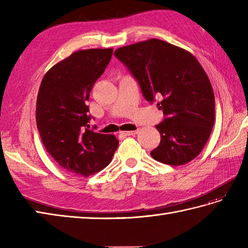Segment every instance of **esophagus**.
Returning <instances> with one entry per match:
<instances>
[{"mask_svg": "<svg viewBox=\"0 0 248 248\" xmlns=\"http://www.w3.org/2000/svg\"><path fill=\"white\" fill-rule=\"evenodd\" d=\"M124 136H129V135H136L138 134V131H123V132H120Z\"/></svg>", "mask_w": 248, "mask_h": 248, "instance_id": "obj_1", "label": "esophagus"}]
</instances>
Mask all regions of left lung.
<instances>
[{
	"mask_svg": "<svg viewBox=\"0 0 248 248\" xmlns=\"http://www.w3.org/2000/svg\"><path fill=\"white\" fill-rule=\"evenodd\" d=\"M139 81L147 101L166 118L156 125L161 143L150 152L157 162L184 165L207 143L215 119L214 93L191 52L160 39L124 46L114 52Z\"/></svg>",
	"mask_w": 248,
	"mask_h": 248,
	"instance_id": "left-lung-1",
	"label": "left lung"
}]
</instances>
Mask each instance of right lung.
Returning a JSON list of instances; mask_svg holds the SVG:
<instances>
[{
    "instance_id": "right-lung-1",
    "label": "right lung",
    "mask_w": 248,
    "mask_h": 248,
    "mask_svg": "<svg viewBox=\"0 0 248 248\" xmlns=\"http://www.w3.org/2000/svg\"><path fill=\"white\" fill-rule=\"evenodd\" d=\"M113 49L80 50L46 72L36 103V123L48 154L62 170L89 177L107 167L118 147L112 134L88 130L93 84L108 65Z\"/></svg>"
}]
</instances>
